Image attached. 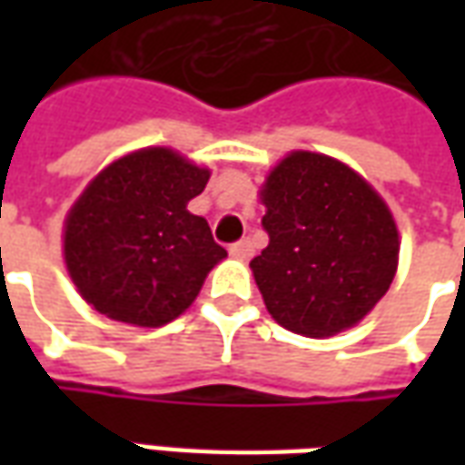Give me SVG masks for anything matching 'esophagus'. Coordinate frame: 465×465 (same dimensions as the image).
<instances>
[{
    "mask_svg": "<svg viewBox=\"0 0 465 465\" xmlns=\"http://www.w3.org/2000/svg\"><path fill=\"white\" fill-rule=\"evenodd\" d=\"M252 242L249 239H242V242H236L229 246V253H232L233 259H242V262H246L249 256H252Z\"/></svg>",
    "mask_w": 465,
    "mask_h": 465,
    "instance_id": "esophagus-1",
    "label": "esophagus"
}]
</instances>
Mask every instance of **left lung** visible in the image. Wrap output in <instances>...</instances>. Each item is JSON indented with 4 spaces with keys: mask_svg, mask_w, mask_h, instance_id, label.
Listing matches in <instances>:
<instances>
[{
    "mask_svg": "<svg viewBox=\"0 0 465 465\" xmlns=\"http://www.w3.org/2000/svg\"><path fill=\"white\" fill-rule=\"evenodd\" d=\"M259 193L269 246L252 272L273 322L309 339L356 326L399 266L386 202L351 166L313 152L282 159Z\"/></svg>",
    "mask_w": 465,
    "mask_h": 465,
    "instance_id": "left-lung-1",
    "label": "left lung"
}]
</instances>
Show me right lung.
Listing matches in <instances>:
<instances>
[{
	"label": "right lung",
	"mask_w": 465,
	"mask_h": 465,
	"mask_svg": "<svg viewBox=\"0 0 465 465\" xmlns=\"http://www.w3.org/2000/svg\"><path fill=\"white\" fill-rule=\"evenodd\" d=\"M209 176L166 146L99 172L64 222L66 272L92 309L156 329L192 306L206 273L226 259L206 219L186 209Z\"/></svg>",
	"instance_id": "add662e5"
}]
</instances>
